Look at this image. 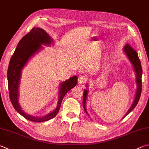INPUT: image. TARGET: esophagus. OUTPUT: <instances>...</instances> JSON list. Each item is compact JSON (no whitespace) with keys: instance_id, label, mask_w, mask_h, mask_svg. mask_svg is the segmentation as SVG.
I'll list each match as a JSON object with an SVG mask.
<instances>
[{"instance_id":"34e87169","label":"esophagus","mask_w":149,"mask_h":149,"mask_svg":"<svg viewBox=\"0 0 149 149\" xmlns=\"http://www.w3.org/2000/svg\"><path fill=\"white\" fill-rule=\"evenodd\" d=\"M86 80H87V78H86V76L81 75V76L78 77L77 82H78V84H79V85H83V84H84L86 81Z\"/></svg>"}]
</instances>
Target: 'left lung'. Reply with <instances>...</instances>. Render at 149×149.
Returning a JSON list of instances; mask_svg holds the SVG:
<instances>
[{
	"label": "left lung",
	"mask_w": 149,
	"mask_h": 149,
	"mask_svg": "<svg viewBox=\"0 0 149 149\" xmlns=\"http://www.w3.org/2000/svg\"><path fill=\"white\" fill-rule=\"evenodd\" d=\"M123 52L124 54L126 55L127 58H128V60L132 64V66H133L134 70L135 72V74H136V94H135V98L133 101V103L131 105V107H130V109L128 110V111L124 115V118L126 115H128L130 113L132 110H133L137 104V103L139 102V100L140 98L141 94V86H142V83H141V77H142V68H141V62L139 58L138 57V55L136 51L133 49L128 44H126L125 46H124L123 49ZM86 88L84 90L83 93V106L84 108V110L85 111L86 114L88 116V113L86 111V99H87V97L88 95L89 90H88V83H86Z\"/></svg>",
	"instance_id": "1"
}]
</instances>
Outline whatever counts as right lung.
I'll use <instances>...</instances> for the list:
<instances>
[{
	"label": "right lung",
	"mask_w": 149,
	"mask_h": 149,
	"mask_svg": "<svg viewBox=\"0 0 149 149\" xmlns=\"http://www.w3.org/2000/svg\"><path fill=\"white\" fill-rule=\"evenodd\" d=\"M54 44V40L45 30L34 27L28 34L22 38L17 45L10 61L7 72L8 84L11 102L14 109L21 115L32 122H44L53 118L57 115L61 102L64 96L69 91L76 86L77 76L74 75L64 81L61 82L58 86V99L56 107L51 112L44 116H33L24 111L19 102V88L22 70L29 61L42 51L43 45L51 46Z\"/></svg>",
	"instance_id": "right-lung-1"
}]
</instances>
